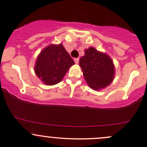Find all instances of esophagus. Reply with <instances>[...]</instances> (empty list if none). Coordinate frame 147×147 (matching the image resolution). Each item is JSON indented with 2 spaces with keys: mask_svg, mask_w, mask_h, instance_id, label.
I'll return each mask as SVG.
<instances>
[{
  "mask_svg": "<svg viewBox=\"0 0 147 147\" xmlns=\"http://www.w3.org/2000/svg\"><path fill=\"white\" fill-rule=\"evenodd\" d=\"M74 61H75V63H76V64H78L80 59H79V58H75V59H74Z\"/></svg>",
  "mask_w": 147,
  "mask_h": 147,
  "instance_id": "obj_1",
  "label": "esophagus"
}]
</instances>
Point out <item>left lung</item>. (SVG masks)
Here are the masks:
<instances>
[{
  "mask_svg": "<svg viewBox=\"0 0 147 147\" xmlns=\"http://www.w3.org/2000/svg\"><path fill=\"white\" fill-rule=\"evenodd\" d=\"M84 53L80 59V66L89 86L98 90L109 85L115 74L113 63L110 57L92 47L86 49Z\"/></svg>",
  "mask_w": 147,
  "mask_h": 147,
  "instance_id": "left-lung-1",
  "label": "left lung"
}]
</instances>
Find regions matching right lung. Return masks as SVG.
Wrapping results in <instances>:
<instances>
[{"mask_svg": "<svg viewBox=\"0 0 147 147\" xmlns=\"http://www.w3.org/2000/svg\"><path fill=\"white\" fill-rule=\"evenodd\" d=\"M75 64L63 44L50 45L37 58L34 70L38 78L48 85L58 84L70 66Z\"/></svg>", "mask_w": 147, "mask_h": 147, "instance_id": "add662e5", "label": "right lung"}]
</instances>
